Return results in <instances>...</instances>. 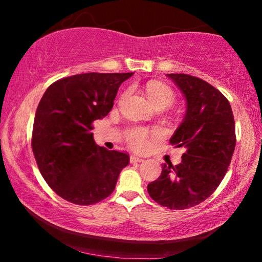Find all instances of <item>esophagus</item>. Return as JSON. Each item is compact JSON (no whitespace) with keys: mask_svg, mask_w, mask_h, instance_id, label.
I'll list each match as a JSON object with an SVG mask.
<instances>
[{"mask_svg":"<svg viewBox=\"0 0 262 262\" xmlns=\"http://www.w3.org/2000/svg\"><path fill=\"white\" fill-rule=\"evenodd\" d=\"M144 159L141 158V157H137L135 155H132L130 156V163H140V162H143Z\"/></svg>","mask_w":262,"mask_h":262,"instance_id":"esophagus-1","label":"esophagus"}]
</instances>
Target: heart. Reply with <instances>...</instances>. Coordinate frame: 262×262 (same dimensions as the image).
Listing matches in <instances>:
<instances>
[{"instance_id":"obj_1","label":"heart","mask_w":262,"mask_h":262,"mask_svg":"<svg viewBox=\"0 0 262 262\" xmlns=\"http://www.w3.org/2000/svg\"><path fill=\"white\" fill-rule=\"evenodd\" d=\"M145 91L155 107L166 108L174 103L176 95L172 89L166 84L150 81L147 83ZM126 141L133 149L143 150L149 144V130L143 127H134L126 133Z\"/></svg>"}]
</instances>
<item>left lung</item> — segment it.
<instances>
[{
	"label": "left lung",
	"instance_id": "left-lung-1",
	"mask_svg": "<svg viewBox=\"0 0 262 262\" xmlns=\"http://www.w3.org/2000/svg\"><path fill=\"white\" fill-rule=\"evenodd\" d=\"M185 96L184 121L170 139L184 147L181 163L164 164L157 180L148 185L152 200L183 210L205 201L223 180L236 147V127L229 100L203 79L167 74Z\"/></svg>",
	"mask_w": 262,
	"mask_h": 262
}]
</instances>
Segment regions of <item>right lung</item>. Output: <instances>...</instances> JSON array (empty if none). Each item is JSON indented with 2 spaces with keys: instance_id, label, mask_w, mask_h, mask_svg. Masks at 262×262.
Returning <instances> with one entry per match:
<instances>
[{
  "instance_id": "right-lung-1",
  "label": "right lung",
  "mask_w": 262,
  "mask_h": 262,
  "mask_svg": "<svg viewBox=\"0 0 262 262\" xmlns=\"http://www.w3.org/2000/svg\"><path fill=\"white\" fill-rule=\"evenodd\" d=\"M133 73H86L47 88L35 112L32 150L41 176L64 200L89 206L113 193L129 156L95 143L94 121L112 110Z\"/></svg>"
}]
</instances>
